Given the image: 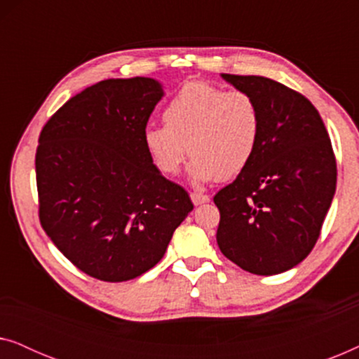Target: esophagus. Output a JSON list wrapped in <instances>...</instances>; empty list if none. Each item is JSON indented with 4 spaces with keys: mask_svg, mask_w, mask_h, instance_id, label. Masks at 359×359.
I'll return each instance as SVG.
<instances>
[{
    "mask_svg": "<svg viewBox=\"0 0 359 359\" xmlns=\"http://www.w3.org/2000/svg\"><path fill=\"white\" fill-rule=\"evenodd\" d=\"M191 201H193L194 205H199V204L209 203L210 198L208 194H203V193H191Z\"/></svg>",
    "mask_w": 359,
    "mask_h": 359,
    "instance_id": "34e87169",
    "label": "esophagus"
}]
</instances>
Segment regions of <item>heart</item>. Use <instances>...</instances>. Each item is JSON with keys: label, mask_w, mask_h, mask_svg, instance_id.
Listing matches in <instances>:
<instances>
[{"label": "heart", "mask_w": 359, "mask_h": 359, "mask_svg": "<svg viewBox=\"0 0 359 359\" xmlns=\"http://www.w3.org/2000/svg\"><path fill=\"white\" fill-rule=\"evenodd\" d=\"M163 122L145 129L147 151L165 175L178 173L189 151L194 183L242 173L262 134L259 107L248 93L224 91L205 81L181 86L166 102Z\"/></svg>", "instance_id": "1"}]
</instances>
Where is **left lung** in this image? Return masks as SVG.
<instances>
[{"mask_svg":"<svg viewBox=\"0 0 359 359\" xmlns=\"http://www.w3.org/2000/svg\"><path fill=\"white\" fill-rule=\"evenodd\" d=\"M257 101L258 149L247 168L214 196L217 245L245 271L271 276L316 245L337 188V161L320 114L301 93L264 76L222 73Z\"/></svg>","mask_w":359,"mask_h":359,"instance_id":"1","label":"left lung"}]
</instances>
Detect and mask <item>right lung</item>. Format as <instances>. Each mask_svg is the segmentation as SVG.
I'll return each instance as SVG.
<instances>
[{"instance_id": "1", "label": "right lung", "mask_w": 359, "mask_h": 359, "mask_svg": "<svg viewBox=\"0 0 359 359\" xmlns=\"http://www.w3.org/2000/svg\"><path fill=\"white\" fill-rule=\"evenodd\" d=\"M163 95L154 78L100 81L70 97L39 137L41 225L88 276L121 283L149 271L193 210L144 144Z\"/></svg>"}]
</instances>
